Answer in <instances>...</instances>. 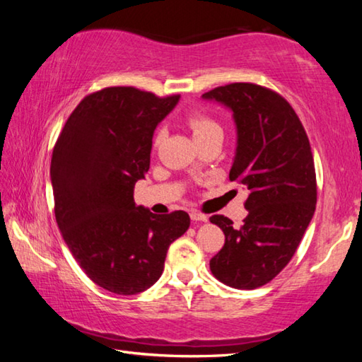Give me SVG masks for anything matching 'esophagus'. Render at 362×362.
<instances>
[{"label":"esophagus","instance_id":"1","mask_svg":"<svg viewBox=\"0 0 362 362\" xmlns=\"http://www.w3.org/2000/svg\"><path fill=\"white\" fill-rule=\"evenodd\" d=\"M189 217H192L193 222H207V216H204V214H199V212H192L189 214Z\"/></svg>","mask_w":362,"mask_h":362}]
</instances>
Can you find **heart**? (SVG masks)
Returning <instances> with one entry per match:
<instances>
[{"instance_id": "1", "label": "heart", "mask_w": 362, "mask_h": 362, "mask_svg": "<svg viewBox=\"0 0 362 362\" xmlns=\"http://www.w3.org/2000/svg\"><path fill=\"white\" fill-rule=\"evenodd\" d=\"M187 124L189 129H192L196 142L207 136H212V134L216 132H222V127H220L218 122L216 119H212L209 115L201 112V110H194V112L188 113ZM161 137L163 132L158 131L155 139H153V146H155V148H158V145L161 144Z\"/></svg>"}]
</instances>
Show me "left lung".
Listing matches in <instances>:
<instances>
[{
	"label": "left lung",
	"mask_w": 362,
	"mask_h": 362,
	"mask_svg": "<svg viewBox=\"0 0 362 362\" xmlns=\"http://www.w3.org/2000/svg\"><path fill=\"white\" fill-rule=\"evenodd\" d=\"M233 112L236 153L230 180L247 189L240 228L225 216L211 222L225 235L211 272L235 289H257L278 276L296 254L316 209L310 140L283 95L252 83H231L203 94Z\"/></svg>",
	"instance_id": "1"
}]
</instances>
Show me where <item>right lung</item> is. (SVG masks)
I'll list each match as a JSON object with an SVG mask.
<instances>
[{"mask_svg":"<svg viewBox=\"0 0 362 362\" xmlns=\"http://www.w3.org/2000/svg\"><path fill=\"white\" fill-rule=\"evenodd\" d=\"M179 99L131 86L97 90L73 110L52 150L64 241L97 286L119 296L155 284L170 243L189 226L187 212L156 216L134 201V185L150 169L153 132Z\"/></svg>","mask_w":362,"mask_h":362,"instance_id":"right-lung-1","label":"right lung"}]
</instances>
